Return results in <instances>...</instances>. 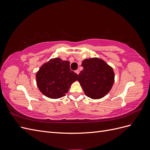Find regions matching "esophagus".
Listing matches in <instances>:
<instances>
[{
    "label": "esophagus",
    "instance_id": "1",
    "mask_svg": "<svg viewBox=\"0 0 150 150\" xmlns=\"http://www.w3.org/2000/svg\"><path fill=\"white\" fill-rule=\"evenodd\" d=\"M75 72L77 74H79V71L78 69H77L75 71Z\"/></svg>",
    "mask_w": 150,
    "mask_h": 150
}]
</instances>
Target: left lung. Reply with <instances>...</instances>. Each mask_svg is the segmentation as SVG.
<instances>
[{"mask_svg": "<svg viewBox=\"0 0 150 150\" xmlns=\"http://www.w3.org/2000/svg\"><path fill=\"white\" fill-rule=\"evenodd\" d=\"M81 66L83 69L78 75V81L86 96L94 99L106 96L115 81L112 68L98 57L86 59Z\"/></svg>", "mask_w": 150, "mask_h": 150, "instance_id": "1", "label": "left lung"}]
</instances>
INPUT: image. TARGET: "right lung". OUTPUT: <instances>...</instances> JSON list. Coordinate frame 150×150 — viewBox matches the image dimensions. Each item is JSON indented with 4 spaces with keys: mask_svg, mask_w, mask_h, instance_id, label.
Returning a JSON list of instances; mask_svg holds the SVG:
<instances>
[{
    "mask_svg": "<svg viewBox=\"0 0 150 150\" xmlns=\"http://www.w3.org/2000/svg\"><path fill=\"white\" fill-rule=\"evenodd\" d=\"M70 62L56 57L40 67L36 73V83L45 96L57 99L64 96L78 75L70 69Z\"/></svg>",
    "mask_w": 150,
    "mask_h": 150,
    "instance_id": "1",
    "label": "right lung"
}]
</instances>
